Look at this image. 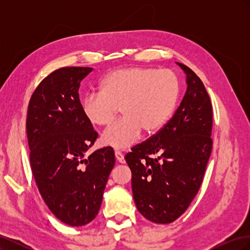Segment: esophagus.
<instances>
[{
	"label": "esophagus",
	"instance_id": "esophagus-1",
	"mask_svg": "<svg viewBox=\"0 0 250 250\" xmlns=\"http://www.w3.org/2000/svg\"><path fill=\"white\" fill-rule=\"evenodd\" d=\"M115 155H116V158H117V161H118L119 163H121V164H125V158H124L123 153L119 152V151H116V152H115Z\"/></svg>",
	"mask_w": 250,
	"mask_h": 250
}]
</instances>
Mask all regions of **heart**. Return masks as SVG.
I'll use <instances>...</instances> for the list:
<instances>
[{
	"label": "heart",
	"mask_w": 250,
	"mask_h": 250,
	"mask_svg": "<svg viewBox=\"0 0 250 250\" xmlns=\"http://www.w3.org/2000/svg\"><path fill=\"white\" fill-rule=\"evenodd\" d=\"M180 94L177 76L169 70L126 67L109 73L101 81L100 92L83 98V116L95 126L108 125L118 108L122 118L101 135V142L115 149H126L143 130L154 133L173 115Z\"/></svg>",
	"instance_id": "obj_1"
}]
</instances>
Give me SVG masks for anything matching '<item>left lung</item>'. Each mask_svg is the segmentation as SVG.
Masks as SVG:
<instances>
[{"label":"left lung","mask_w":250,"mask_h":250,"mask_svg":"<svg viewBox=\"0 0 250 250\" xmlns=\"http://www.w3.org/2000/svg\"><path fill=\"white\" fill-rule=\"evenodd\" d=\"M187 92L173 117L152 137L131 148L133 199L148 220L168 224L183 215L197 194L213 147V109L202 81L190 67Z\"/></svg>","instance_id":"1"}]
</instances>
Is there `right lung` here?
<instances>
[{"label":"right lung","mask_w":250,"mask_h":250,"mask_svg":"<svg viewBox=\"0 0 250 250\" xmlns=\"http://www.w3.org/2000/svg\"><path fill=\"white\" fill-rule=\"evenodd\" d=\"M92 67H62L44 78L28 105L30 164L42 199L60 221L82 226L99 213L115 166L104 147L88 154L98 133L83 116L78 89Z\"/></svg>","instance_id":"obj_1"}]
</instances>
